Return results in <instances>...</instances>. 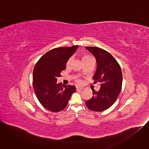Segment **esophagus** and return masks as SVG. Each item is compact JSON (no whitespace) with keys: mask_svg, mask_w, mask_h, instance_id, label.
Returning a JSON list of instances; mask_svg holds the SVG:
<instances>
[{"mask_svg":"<svg viewBox=\"0 0 149 149\" xmlns=\"http://www.w3.org/2000/svg\"><path fill=\"white\" fill-rule=\"evenodd\" d=\"M76 88H77V90H82L84 88H83L82 87H79V86H76Z\"/></svg>","mask_w":149,"mask_h":149,"instance_id":"obj_1","label":"esophagus"}]
</instances>
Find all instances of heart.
Instances as JSON below:
<instances>
[{"label": "heart", "instance_id": "1", "mask_svg": "<svg viewBox=\"0 0 149 149\" xmlns=\"http://www.w3.org/2000/svg\"><path fill=\"white\" fill-rule=\"evenodd\" d=\"M82 59L83 62L85 63V64H86V63H87V62H90V61L93 60V57H92L91 55H88V54H84V55H83L82 56ZM72 61V57L70 58L68 60L67 62V67H69V66L71 65V63ZM75 81H76L77 82H78V83H79V84L81 83L80 79H79V78H78L77 77L75 78Z\"/></svg>", "mask_w": 149, "mask_h": 149}]
</instances>
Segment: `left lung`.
<instances>
[{"instance_id":"obj_1","label":"left lung","mask_w":149,"mask_h":149,"mask_svg":"<svg viewBox=\"0 0 149 149\" xmlns=\"http://www.w3.org/2000/svg\"><path fill=\"white\" fill-rule=\"evenodd\" d=\"M95 58L97 70L93 76L94 83L101 82L98 91L92 90V98L86 101L87 107L94 111H102L115 102L121 91L123 75L120 65L107 51L98 47H86Z\"/></svg>"}]
</instances>
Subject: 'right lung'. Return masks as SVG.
I'll return each instance as SVG.
<instances>
[{"instance_id":"1","label":"right lung","mask_w":149,"mask_h":149,"mask_svg":"<svg viewBox=\"0 0 149 149\" xmlns=\"http://www.w3.org/2000/svg\"><path fill=\"white\" fill-rule=\"evenodd\" d=\"M78 47L74 45L52 49L42 56L34 67L33 86L35 95L41 105L52 112L64 109L76 91L75 86H63L62 83L57 84L56 81Z\"/></svg>"}]
</instances>
